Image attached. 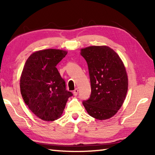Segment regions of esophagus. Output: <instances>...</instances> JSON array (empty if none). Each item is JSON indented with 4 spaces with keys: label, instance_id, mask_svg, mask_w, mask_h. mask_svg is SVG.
<instances>
[{
    "label": "esophagus",
    "instance_id": "1",
    "mask_svg": "<svg viewBox=\"0 0 155 155\" xmlns=\"http://www.w3.org/2000/svg\"><path fill=\"white\" fill-rule=\"evenodd\" d=\"M73 94H74V96H77V94H78V89H75V90H74V91H73Z\"/></svg>",
    "mask_w": 155,
    "mask_h": 155
}]
</instances>
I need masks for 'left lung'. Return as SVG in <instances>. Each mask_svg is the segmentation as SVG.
I'll list each match as a JSON object with an SVG mask.
<instances>
[{"instance_id":"1","label":"left lung","mask_w":155,"mask_h":155,"mask_svg":"<svg viewBox=\"0 0 155 155\" xmlns=\"http://www.w3.org/2000/svg\"><path fill=\"white\" fill-rule=\"evenodd\" d=\"M88 65L91 96L83 104L90 116L99 120L111 118L124 103L128 91V76L120 56L107 46L81 49Z\"/></svg>"}]
</instances>
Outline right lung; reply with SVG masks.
Masks as SVG:
<instances>
[{
  "label": "right lung",
  "instance_id": "1",
  "mask_svg": "<svg viewBox=\"0 0 155 155\" xmlns=\"http://www.w3.org/2000/svg\"><path fill=\"white\" fill-rule=\"evenodd\" d=\"M67 53L53 48L35 51L23 68L20 81L22 98L28 109L44 121L59 119L68 98L72 96L56 68Z\"/></svg>",
  "mask_w": 155,
  "mask_h": 155
}]
</instances>
